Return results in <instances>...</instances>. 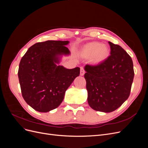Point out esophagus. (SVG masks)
Masks as SVG:
<instances>
[{
  "label": "esophagus",
  "mask_w": 148,
  "mask_h": 148,
  "mask_svg": "<svg viewBox=\"0 0 148 148\" xmlns=\"http://www.w3.org/2000/svg\"><path fill=\"white\" fill-rule=\"evenodd\" d=\"M84 73H85V71H84V69L83 68V67H81V69H80V75L83 76Z\"/></svg>",
  "instance_id": "34e87169"
}]
</instances>
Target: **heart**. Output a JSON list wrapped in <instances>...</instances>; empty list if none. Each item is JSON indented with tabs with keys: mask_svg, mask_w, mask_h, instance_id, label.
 I'll return each instance as SVG.
<instances>
[{
	"mask_svg": "<svg viewBox=\"0 0 148 148\" xmlns=\"http://www.w3.org/2000/svg\"><path fill=\"white\" fill-rule=\"evenodd\" d=\"M81 55L84 57H91L92 61L99 64L104 61L109 55V49L105 44L99 42H91L82 49Z\"/></svg>",
	"mask_w": 148,
	"mask_h": 148,
	"instance_id": "obj_1",
	"label": "heart"
}]
</instances>
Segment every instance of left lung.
I'll use <instances>...</instances> for the list:
<instances>
[{"instance_id":"obj_1","label":"left lung","mask_w":148,"mask_h":148,"mask_svg":"<svg viewBox=\"0 0 148 148\" xmlns=\"http://www.w3.org/2000/svg\"><path fill=\"white\" fill-rule=\"evenodd\" d=\"M108 42L110 56L97 65L84 68L88 104L105 113L118 109L128 99L134 78L131 57L122 47Z\"/></svg>"}]
</instances>
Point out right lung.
<instances>
[{
	"label": "right lung",
	"mask_w": 148,
	"mask_h": 148,
	"mask_svg": "<svg viewBox=\"0 0 148 148\" xmlns=\"http://www.w3.org/2000/svg\"><path fill=\"white\" fill-rule=\"evenodd\" d=\"M69 41H47L30 47L21 58L18 72L21 94L27 104L39 112L59 107L65 91L79 75V67L60 65L62 56L70 55Z\"/></svg>",
	"instance_id": "1"
}]
</instances>
